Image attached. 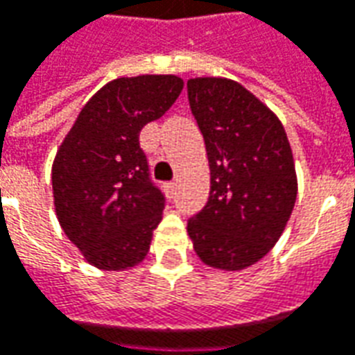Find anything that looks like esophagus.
I'll return each instance as SVG.
<instances>
[{
	"mask_svg": "<svg viewBox=\"0 0 355 355\" xmlns=\"http://www.w3.org/2000/svg\"><path fill=\"white\" fill-rule=\"evenodd\" d=\"M165 190H167L168 196H173L175 190H177V182H167V184H165Z\"/></svg>",
	"mask_w": 355,
	"mask_h": 355,
	"instance_id": "1",
	"label": "esophagus"
}]
</instances>
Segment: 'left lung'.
<instances>
[{
	"label": "left lung",
	"instance_id": "obj_1",
	"mask_svg": "<svg viewBox=\"0 0 355 355\" xmlns=\"http://www.w3.org/2000/svg\"><path fill=\"white\" fill-rule=\"evenodd\" d=\"M188 101L209 163V200L188 221V237L209 268L239 272L268 254L295 206L288 134L259 96L227 77L188 79Z\"/></svg>",
	"mask_w": 355,
	"mask_h": 355
}]
</instances>
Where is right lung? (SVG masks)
<instances>
[{"mask_svg": "<svg viewBox=\"0 0 355 355\" xmlns=\"http://www.w3.org/2000/svg\"><path fill=\"white\" fill-rule=\"evenodd\" d=\"M178 76L118 77L77 114L52 163L54 209L66 237L98 270H132L149 252L163 194L147 177L141 128L177 101Z\"/></svg>", "mask_w": 355, "mask_h": 355, "instance_id": "right-lung-1", "label": "right lung"}]
</instances>
